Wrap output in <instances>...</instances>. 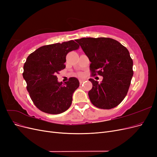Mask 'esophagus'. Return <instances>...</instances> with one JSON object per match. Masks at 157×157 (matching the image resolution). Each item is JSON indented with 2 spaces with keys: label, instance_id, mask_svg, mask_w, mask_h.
Masks as SVG:
<instances>
[{
  "label": "esophagus",
  "instance_id": "34e87169",
  "mask_svg": "<svg viewBox=\"0 0 157 157\" xmlns=\"http://www.w3.org/2000/svg\"><path fill=\"white\" fill-rule=\"evenodd\" d=\"M84 82V80H83V79H80L79 80V82H80V84H82Z\"/></svg>",
  "mask_w": 157,
  "mask_h": 157
}]
</instances>
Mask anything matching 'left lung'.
Masks as SVG:
<instances>
[{
	"instance_id": "1",
	"label": "left lung",
	"mask_w": 157,
	"mask_h": 157,
	"mask_svg": "<svg viewBox=\"0 0 157 157\" xmlns=\"http://www.w3.org/2000/svg\"><path fill=\"white\" fill-rule=\"evenodd\" d=\"M91 63L92 76L103 77L102 81L90 78L92 88L89 98L94 106L110 109L126 97L133 74V61L128 49L111 38H82L76 40Z\"/></svg>"
}]
</instances>
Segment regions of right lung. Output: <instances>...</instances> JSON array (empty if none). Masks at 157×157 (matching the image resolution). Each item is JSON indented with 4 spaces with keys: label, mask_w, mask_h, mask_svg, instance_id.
I'll return each mask as SVG.
<instances>
[{
    "label": "right lung",
    "mask_w": 157,
    "mask_h": 157,
    "mask_svg": "<svg viewBox=\"0 0 157 157\" xmlns=\"http://www.w3.org/2000/svg\"><path fill=\"white\" fill-rule=\"evenodd\" d=\"M78 48L77 42L71 40L41 46L27 57L23 77L33 102L40 111L56 115L71 106L73 94L79 86L78 80L71 77L62 84L58 82L56 74L65 68L69 52Z\"/></svg>",
    "instance_id": "obj_1"
}]
</instances>
